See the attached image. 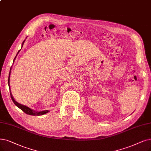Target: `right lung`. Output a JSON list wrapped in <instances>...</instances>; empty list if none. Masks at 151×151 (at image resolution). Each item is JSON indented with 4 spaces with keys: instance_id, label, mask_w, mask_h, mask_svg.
<instances>
[{
    "instance_id": "1",
    "label": "right lung",
    "mask_w": 151,
    "mask_h": 151,
    "mask_svg": "<svg viewBox=\"0 0 151 151\" xmlns=\"http://www.w3.org/2000/svg\"><path fill=\"white\" fill-rule=\"evenodd\" d=\"M25 40L23 41L22 45V47H23V44H24V42H25ZM20 50H21V49H20L19 51H18L17 55H18V54H19V52H20ZM17 55H16V56H17ZM16 56H15V58H14V60L15 59ZM10 72H11V71L10 70V74H9V79H8V84H9V87H10ZM10 93L11 99H12V101H13V102L14 103V104H15L17 107H19V108H20V109H21L23 112H25V113H27V114H29V115L40 116V115H43V114H46V113H47V112H49V111H48V110L41 111H35L32 110L31 108H29V107H28V106H25V105H22V104H20L19 103H18L17 101H16L15 100V99H14L13 96H12V94L11 93L10 90Z\"/></svg>"
}]
</instances>
